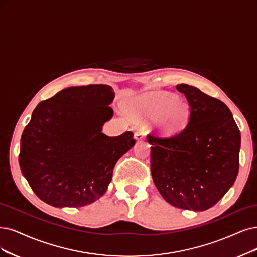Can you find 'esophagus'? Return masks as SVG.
<instances>
[{
	"mask_svg": "<svg viewBox=\"0 0 257 257\" xmlns=\"http://www.w3.org/2000/svg\"><path fill=\"white\" fill-rule=\"evenodd\" d=\"M135 138L137 139V140H144L145 139V134L143 131H136L135 132Z\"/></svg>",
	"mask_w": 257,
	"mask_h": 257,
	"instance_id": "obj_1",
	"label": "esophagus"
}]
</instances>
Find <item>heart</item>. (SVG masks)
<instances>
[{"label": "heart", "mask_w": 257, "mask_h": 257, "mask_svg": "<svg viewBox=\"0 0 257 257\" xmlns=\"http://www.w3.org/2000/svg\"><path fill=\"white\" fill-rule=\"evenodd\" d=\"M129 109L138 115L155 118L157 128L165 136L175 135L183 129L191 111L184 97L160 92L141 95Z\"/></svg>", "instance_id": "b5f03b06"}]
</instances>
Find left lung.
Returning a JSON list of instances; mask_svg holds the SVG:
<instances>
[{"instance_id":"8db88e82","label":"left lung","mask_w":257,"mask_h":257,"mask_svg":"<svg viewBox=\"0 0 257 257\" xmlns=\"http://www.w3.org/2000/svg\"><path fill=\"white\" fill-rule=\"evenodd\" d=\"M189 104L187 125L178 134L147 136L150 170L165 200L183 210L205 211L234 184L239 169L240 130L230 109L188 84H178Z\"/></svg>"}]
</instances>
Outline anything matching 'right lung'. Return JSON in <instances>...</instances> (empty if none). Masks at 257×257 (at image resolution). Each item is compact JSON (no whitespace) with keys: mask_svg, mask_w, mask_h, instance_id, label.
I'll return each instance as SVG.
<instances>
[{"mask_svg":"<svg viewBox=\"0 0 257 257\" xmlns=\"http://www.w3.org/2000/svg\"><path fill=\"white\" fill-rule=\"evenodd\" d=\"M107 84L72 87L41 101L21 137L19 164L34 193L56 207H80L99 199L117 160L135 145L131 131L101 132L113 110Z\"/></svg>","mask_w":257,"mask_h":257,"instance_id":"right-lung-1","label":"right lung"}]
</instances>
